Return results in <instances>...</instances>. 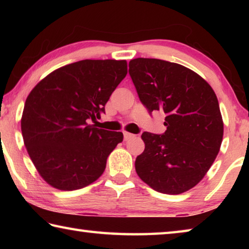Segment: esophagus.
<instances>
[{
	"mask_svg": "<svg viewBox=\"0 0 249 249\" xmlns=\"http://www.w3.org/2000/svg\"><path fill=\"white\" fill-rule=\"evenodd\" d=\"M123 135H124V140H125V141H128L129 138L134 137V135H133V134H130V133H128V132H123Z\"/></svg>",
	"mask_w": 249,
	"mask_h": 249,
	"instance_id": "esophagus-1",
	"label": "esophagus"
}]
</instances>
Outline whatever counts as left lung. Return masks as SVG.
<instances>
[{
  "label": "left lung",
  "mask_w": 249,
  "mask_h": 249,
  "mask_svg": "<svg viewBox=\"0 0 249 249\" xmlns=\"http://www.w3.org/2000/svg\"><path fill=\"white\" fill-rule=\"evenodd\" d=\"M129 75L148 112L166 114V132H144L135 169L154 190L180 195L203 179L220 151L223 120L210 84L179 64L153 58L129 61Z\"/></svg>",
  "instance_id": "obj_1"
}]
</instances>
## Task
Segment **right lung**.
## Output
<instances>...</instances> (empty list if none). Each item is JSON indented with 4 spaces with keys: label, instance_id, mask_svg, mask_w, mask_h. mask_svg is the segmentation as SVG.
<instances>
[{
    "label": "right lung",
    "instance_id": "1",
    "mask_svg": "<svg viewBox=\"0 0 249 249\" xmlns=\"http://www.w3.org/2000/svg\"><path fill=\"white\" fill-rule=\"evenodd\" d=\"M127 74L126 60H86L61 67L44 78L25 102L24 144L46 182L64 191L98 180L123 133L96 128L104 107Z\"/></svg>",
    "mask_w": 249,
    "mask_h": 249
}]
</instances>
